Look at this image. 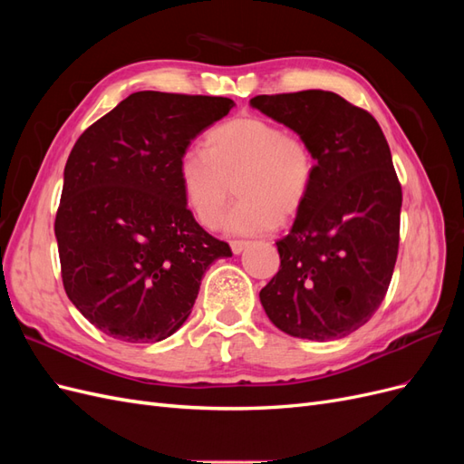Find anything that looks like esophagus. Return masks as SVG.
<instances>
[{
	"instance_id": "esophagus-1",
	"label": "esophagus",
	"mask_w": 464,
	"mask_h": 464,
	"mask_svg": "<svg viewBox=\"0 0 464 464\" xmlns=\"http://www.w3.org/2000/svg\"><path fill=\"white\" fill-rule=\"evenodd\" d=\"M247 246H249V242H242V240H234V242H230V247H232V254H234V256H240L242 251H244Z\"/></svg>"
}]
</instances>
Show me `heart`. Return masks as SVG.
<instances>
[{
  "label": "heart",
  "mask_w": 464,
  "mask_h": 464,
  "mask_svg": "<svg viewBox=\"0 0 464 464\" xmlns=\"http://www.w3.org/2000/svg\"><path fill=\"white\" fill-rule=\"evenodd\" d=\"M178 179L188 208L205 228L222 220L230 198L237 203L224 220L230 234L273 230L280 218L298 213L315 179V157L304 139L278 123L240 116L210 130L203 149H188L178 162Z\"/></svg>",
  "instance_id": "1"
}]
</instances>
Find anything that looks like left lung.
<instances>
[{"mask_svg":"<svg viewBox=\"0 0 464 464\" xmlns=\"http://www.w3.org/2000/svg\"><path fill=\"white\" fill-rule=\"evenodd\" d=\"M251 108L310 145L315 179L290 232L280 269L259 292L273 325L307 341H334L366 325L383 302L399 251L402 191L379 123L329 91L261 94Z\"/></svg>","mask_w":464,"mask_h":464,"instance_id":"left-lung-1","label":"left lung"}]
</instances>
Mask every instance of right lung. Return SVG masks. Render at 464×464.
Wrapping results in <instances>:
<instances>
[{"instance_id":"1","label":"right lung","mask_w":464,"mask_h":464,"mask_svg":"<svg viewBox=\"0 0 464 464\" xmlns=\"http://www.w3.org/2000/svg\"><path fill=\"white\" fill-rule=\"evenodd\" d=\"M234 101L157 91L130 94L69 154L55 215L67 298L123 343H159L191 314L205 271L230 246L186 205L179 157Z\"/></svg>"}]
</instances>
